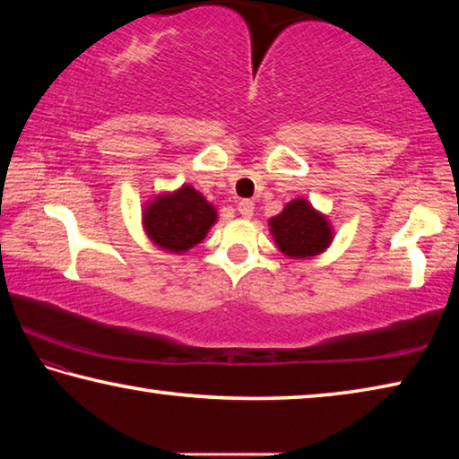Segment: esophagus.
I'll return each mask as SVG.
<instances>
[{"mask_svg": "<svg viewBox=\"0 0 459 459\" xmlns=\"http://www.w3.org/2000/svg\"><path fill=\"white\" fill-rule=\"evenodd\" d=\"M237 211H238L240 216H245V219H251L253 211H255V204H253L251 200H240L238 206H237Z\"/></svg>", "mask_w": 459, "mask_h": 459, "instance_id": "esophagus-1", "label": "esophagus"}]
</instances>
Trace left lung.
Listing matches in <instances>:
<instances>
[{"instance_id":"1","label":"left lung","mask_w":459,"mask_h":459,"mask_svg":"<svg viewBox=\"0 0 459 459\" xmlns=\"http://www.w3.org/2000/svg\"><path fill=\"white\" fill-rule=\"evenodd\" d=\"M279 251L291 259L320 255L332 243V229L325 216L316 212L307 200H291L281 214L269 221Z\"/></svg>"}]
</instances>
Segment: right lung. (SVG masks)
Segmentation results:
<instances>
[{
  "label": "right lung",
  "mask_w": 459,
  "mask_h": 459,
  "mask_svg": "<svg viewBox=\"0 0 459 459\" xmlns=\"http://www.w3.org/2000/svg\"><path fill=\"white\" fill-rule=\"evenodd\" d=\"M216 222V211L192 186L153 198L143 211V227L155 245L184 253L206 237Z\"/></svg>",
  "instance_id": "right-lung-1"
}]
</instances>
